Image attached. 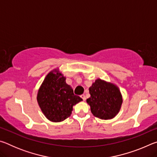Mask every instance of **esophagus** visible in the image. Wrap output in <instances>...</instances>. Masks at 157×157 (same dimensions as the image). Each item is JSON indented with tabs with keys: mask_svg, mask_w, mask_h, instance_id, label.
Wrapping results in <instances>:
<instances>
[{
	"mask_svg": "<svg viewBox=\"0 0 157 157\" xmlns=\"http://www.w3.org/2000/svg\"><path fill=\"white\" fill-rule=\"evenodd\" d=\"M81 98H82V99L84 101L86 100V96H85L84 95H81Z\"/></svg>",
	"mask_w": 157,
	"mask_h": 157,
	"instance_id": "1",
	"label": "esophagus"
}]
</instances>
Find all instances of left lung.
I'll use <instances>...</instances> for the list:
<instances>
[{"label":"left lung","mask_w":157,"mask_h":157,"mask_svg":"<svg viewBox=\"0 0 157 157\" xmlns=\"http://www.w3.org/2000/svg\"><path fill=\"white\" fill-rule=\"evenodd\" d=\"M91 97L86 102L94 116L102 120L113 118L121 110L123 98L116 84L97 79L89 88Z\"/></svg>","instance_id":"1"}]
</instances>
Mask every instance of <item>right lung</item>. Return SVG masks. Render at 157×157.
<instances>
[{
    "label": "right lung",
    "mask_w": 157,
    "mask_h": 157,
    "mask_svg": "<svg viewBox=\"0 0 157 157\" xmlns=\"http://www.w3.org/2000/svg\"><path fill=\"white\" fill-rule=\"evenodd\" d=\"M38 105L48 120L59 123L71 116L74 105L82 101L73 94L70 85L59 68L50 71L46 76L37 93Z\"/></svg>",
    "instance_id": "right-lung-1"
}]
</instances>
